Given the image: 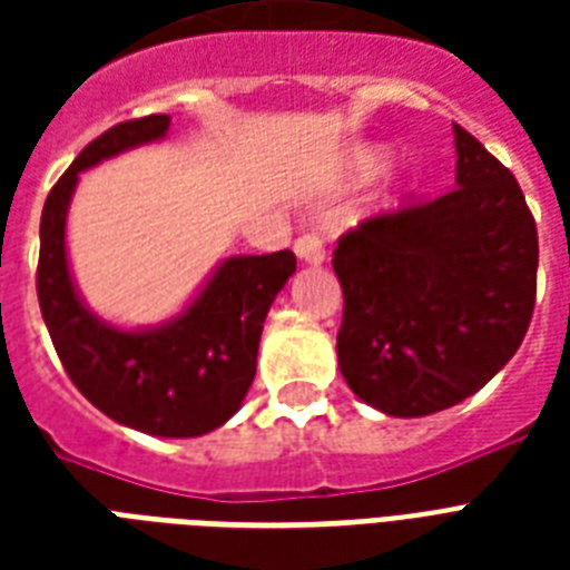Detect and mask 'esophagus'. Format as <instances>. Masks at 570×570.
<instances>
[{"mask_svg":"<svg viewBox=\"0 0 570 570\" xmlns=\"http://www.w3.org/2000/svg\"><path fill=\"white\" fill-rule=\"evenodd\" d=\"M295 257L307 263V266H322L325 263V248H322V242L316 236H302L295 242Z\"/></svg>","mask_w":570,"mask_h":570,"instance_id":"1","label":"esophagus"}]
</instances>
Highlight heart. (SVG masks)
<instances>
[{
  "label": "heart",
  "mask_w": 570,
  "mask_h": 570,
  "mask_svg": "<svg viewBox=\"0 0 570 570\" xmlns=\"http://www.w3.org/2000/svg\"><path fill=\"white\" fill-rule=\"evenodd\" d=\"M387 165H390V150H384V147H370V150H364L361 159H357V171L366 177V174L384 171Z\"/></svg>",
  "instance_id": "obj_1"
}]
</instances>
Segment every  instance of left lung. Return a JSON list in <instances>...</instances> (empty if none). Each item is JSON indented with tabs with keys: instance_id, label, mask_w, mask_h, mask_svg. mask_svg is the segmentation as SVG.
<instances>
[{
	"instance_id": "left-lung-1",
	"label": "left lung",
	"mask_w": 570,
	"mask_h": 570,
	"mask_svg": "<svg viewBox=\"0 0 570 570\" xmlns=\"http://www.w3.org/2000/svg\"><path fill=\"white\" fill-rule=\"evenodd\" d=\"M455 189L370 218L334 250L340 373L387 416H429L503 370L535 307L539 233L523 191L468 129Z\"/></svg>"
}]
</instances>
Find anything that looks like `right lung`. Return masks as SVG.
<instances>
[{
	"mask_svg": "<svg viewBox=\"0 0 570 570\" xmlns=\"http://www.w3.org/2000/svg\"><path fill=\"white\" fill-rule=\"evenodd\" d=\"M171 115L127 120L94 138L52 186L40 215L38 302L67 375L115 423L154 438H200L245 402L263 322L295 272L293 250L233 254L180 313L124 328L85 304L67 257V213L79 174L163 141Z\"/></svg>",
	"mask_w": 570,
	"mask_h": 570,
	"instance_id": "right-lung-1",
	"label": "right lung"
}]
</instances>
